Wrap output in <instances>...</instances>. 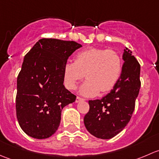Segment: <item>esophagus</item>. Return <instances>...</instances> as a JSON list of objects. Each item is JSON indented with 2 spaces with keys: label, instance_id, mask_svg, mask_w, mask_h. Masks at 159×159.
<instances>
[{
  "label": "esophagus",
  "instance_id": "esophagus-1",
  "mask_svg": "<svg viewBox=\"0 0 159 159\" xmlns=\"http://www.w3.org/2000/svg\"><path fill=\"white\" fill-rule=\"evenodd\" d=\"M84 101H85V99L84 98H80V97H77L76 100H75V102H76V103H78V102H84Z\"/></svg>",
  "mask_w": 159,
  "mask_h": 159
}]
</instances>
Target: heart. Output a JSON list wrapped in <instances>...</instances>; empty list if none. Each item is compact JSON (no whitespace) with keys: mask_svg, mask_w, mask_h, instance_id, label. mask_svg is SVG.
Instances as JSON below:
<instances>
[{"mask_svg":"<svg viewBox=\"0 0 159 159\" xmlns=\"http://www.w3.org/2000/svg\"><path fill=\"white\" fill-rule=\"evenodd\" d=\"M121 56L115 51L89 48L76 54L75 61H68L63 68L65 87L75 90L78 83L85 77L87 81L81 86L80 93L84 96L96 95L113 89L122 72Z\"/></svg>","mask_w":159,"mask_h":159,"instance_id":"heart-1","label":"heart"}]
</instances>
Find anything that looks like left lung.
Instances as JSON below:
<instances>
[{
    "label": "left lung",
    "mask_w": 159,
    "mask_h": 159,
    "mask_svg": "<svg viewBox=\"0 0 159 159\" xmlns=\"http://www.w3.org/2000/svg\"><path fill=\"white\" fill-rule=\"evenodd\" d=\"M126 48L122 72L116 85L102 99L89 101L84 123L90 134L110 139L122 131L131 118L141 87L140 65Z\"/></svg>",
    "instance_id": "obj_1"
}]
</instances>
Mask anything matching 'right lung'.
Masks as SVG:
<instances>
[{
	"mask_svg": "<svg viewBox=\"0 0 159 159\" xmlns=\"http://www.w3.org/2000/svg\"><path fill=\"white\" fill-rule=\"evenodd\" d=\"M81 44L54 38L39 40L25 56L17 76L16 113L21 129L34 139L51 137L64 107L76 96L64 85L63 68Z\"/></svg>",
	"mask_w": 159,
	"mask_h": 159,
	"instance_id": "add662e5",
	"label": "right lung"
}]
</instances>
